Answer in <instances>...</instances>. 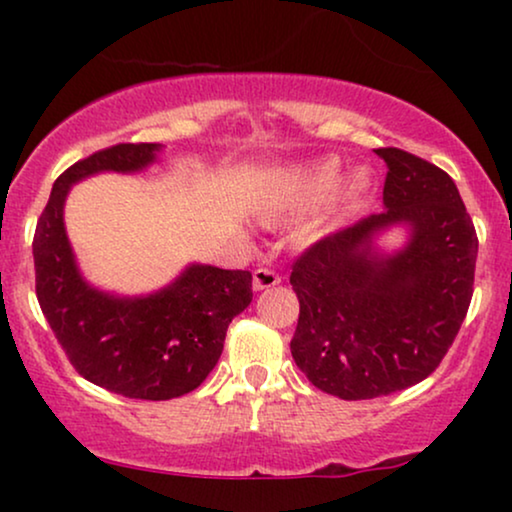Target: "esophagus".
<instances>
[{"mask_svg": "<svg viewBox=\"0 0 512 512\" xmlns=\"http://www.w3.org/2000/svg\"><path fill=\"white\" fill-rule=\"evenodd\" d=\"M279 282H282V277H279V272H275V270H270V268L254 270V289L256 291L270 289V286H277Z\"/></svg>", "mask_w": 512, "mask_h": 512, "instance_id": "34e87169", "label": "esophagus"}]
</instances>
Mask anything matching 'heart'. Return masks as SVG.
Instances as JSON below:
<instances>
[{"label": "heart", "mask_w": 512, "mask_h": 512, "mask_svg": "<svg viewBox=\"0 0 512 512\" xmlns=\"http://www.w3.org/2000/svg\"><path fill=\"white\" fill-rule=\"evenodd\" d=\"M335 170L333 165H319V167H310V170H300L298 174H293V179L284 186V191L279 198L272 202V212H291V209H298L303 205H310V202L319 200L328 188L333 184ZM359 193V186H349L347 195H356ZM312 228H307L310 233Z\"/></svg>", "instance_id": "heart-1"}]
</instances>
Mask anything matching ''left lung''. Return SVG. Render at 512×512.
<instances>
[{
    "mask_svg": "<svg viewBox=\"0 0 512 512\" xmlns=\"http://www.w3.org/2000/svg\"><path fill=\"white\" fill-rule=\"evenodd\" d=\"M384 207L314 242L291 265L300 314L291 354L307 380L342 401L389 396L445 359L473 296L478 235L452 177L387 146ZM405 222L411 242L377 257L372 235Z\"/></svg>",
    "mask_w": 512,
    "mask_h": 512,
    "instance_id": "obj_1",
    "label": "left lung"
}]
</instances>
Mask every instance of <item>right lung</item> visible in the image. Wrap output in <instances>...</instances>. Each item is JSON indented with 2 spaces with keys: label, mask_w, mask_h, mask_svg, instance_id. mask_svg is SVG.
<instances>
[{
  "label": "right lung",
  "mask_w": 512,
  "mask_h": 512,
  "mask_svg": "<svg viewBox=\"0 0 512 512\" xmlns=\"http://www.w3.org/2000/svg\"><path fill=\"white\" fill-rule=\"evenodd\" d=\"M160 144H116L55 179L32 240L41 312L76 373L125 398L167 401L198 389L219 361L228 324L251 303V272L191 265L146 298H114L83 282L62 205L69 186L95 172H137Z\"/></svg>",
  "instance_id": "obj_1"
}]
</instances>
